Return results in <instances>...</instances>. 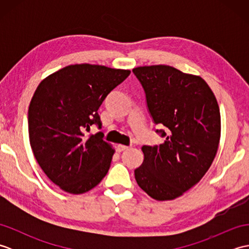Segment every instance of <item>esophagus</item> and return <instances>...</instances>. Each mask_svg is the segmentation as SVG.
<instances>
[{
	"mask_svg": "<svg viewBox=\"0 0 249 249\" xmlns=\"http://www.w3.org/2000/svg\"><path fill=\"white\" fill-rule=\"evenodd\" d=\"M130 146H127V145H123V144H118L116 145V151L118 152H123V151H126L128 150Z\"/></svg>",
	"mask_w": 249,
	"mask_h": 249,
	"instance_id": "1",
	"label": "esophagus"
}]
</instances>
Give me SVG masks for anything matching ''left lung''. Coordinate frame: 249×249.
<instances>
[{"label": "left lung", "instance_id": "1", "mask_svg": "<svg viewBox=\"0 0 249 249\" xmlns=\"http://www.w3.org/2000/svg\"><path fill=\"white\" fill-rule=\"evenodd\" d=\"M161 144L143 145L135 170L141 189L158 201L172 200L197 184L212 165L220 139L219 107L202 78L168 65L133 70Z\"/></svg>", "mask_w": 249, "mask_h": 249}]
</instances>
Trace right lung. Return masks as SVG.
<instances>
[{
	"label": "right lung",
	"mask_w": 249,
	"mask_h": 249,
	"mask_svg": "<svg viewBox=\"0 0 249 249\" xmlns=\"http://www.w3.org/2000/svg\"><path fill=\"white\" fill-rule=\"evenodd\" d=\"M130 71L100 65L66 66L37 87L28 112L29 136L37 162L52 182L70 194L94 188L107 174L113 150L92 125L102 128L98 109Z\"/></svg>",
	"instance_id": "add662e5"
}]
</instances>
